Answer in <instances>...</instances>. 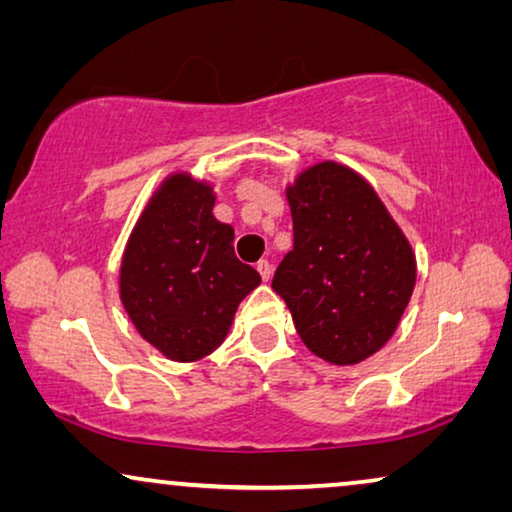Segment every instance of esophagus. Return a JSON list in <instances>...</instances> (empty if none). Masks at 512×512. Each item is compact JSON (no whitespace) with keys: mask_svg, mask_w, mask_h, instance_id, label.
<instances>
[{"mask_svg":"<svg viewBox=\"0 0 512 512\" xmlns=\"http://www.w3.org/2000/svg\"><path fill=\"white\" fill-rule=\"evenodd\" d=\"M256 270L261 272L263 282H270V277H272V265H270V261H258V263H256Z\"/></svg>","mask_w":512,"mask_h":512,"instance_id":"esophagus-1","label":"esophagus"}]
</instances>
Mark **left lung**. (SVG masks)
<instances>
[{
	"mask_svg": "<svg viewBox=\"0 0 512 512\" xmlns=\"http://www.w3.org/2000/svg\"><path fill=\"white\" fill-rule=\"evenodd\" d=\"M286 198L293 249L272 289L312 354L356 366L401 324L417 282L415 251L375 188L335 160L300 172Z\"/></svg>",
	"mask_w": 512,
	"mask_h": 512,
	"instance_id": "8db88e82",
	"label": "left lung"
}]
</instances>
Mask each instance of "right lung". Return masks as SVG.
<instances>
[{"instance_id": "right-lung-1", "label": "right lung", "mask_w": 512, "mask_h": 512, "mask_svg": "<svg viewBox=\"0 0 512 512\" xmlns=\"http://www.w3.org/2000/svg\"><path fill=\"white\" fill-rule=\"evenodd\" d=\"M214 188L174 172L146 202L125 244L118 291L139 335L170 361L205 359L261 284L237 261L235 230L214 216Z\"/></svg>"}]
</instances>
